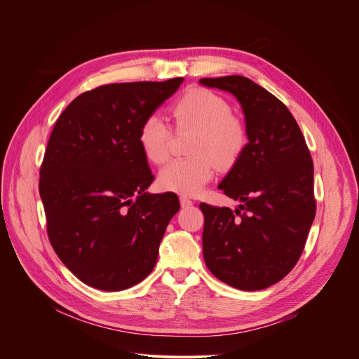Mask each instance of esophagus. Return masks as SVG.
Returning a JSON list of instances; mask_svg holds the SVG:
<instances>
[{"label": "esophagus", "mask_w": 359, "mask_h": 359, "mask_svg": "<svg viewBox=\"0 0 359 359\" xmlns=\"http://www.w3.org/2000/svg\"><path fill=\"white\" fill-rule=\"evenodd\" d=\"M180 206L183 209H187V208L193 206V201L189 197H186V196H180Z\"/></svg>", "instance_id": "34e87169"}]
</instances>
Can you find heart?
Here are the masks:
<instances>
[{
    "instance_id": "heart-1",
    "label": "heart",
    "mask_w": 359,
    "mask_h": 359,
    "mask_svg": "<svg viewBox=\"0 0 359 359\" xmlns=\"http://www.w3.org/2000/svg\"><path fill=\"white\" fill-rule=\"evenodd\" d=\"M177 132L196 130L191 140L194 156L175 159L159 173L163 190L193 196L200 193L216 173V163L227 168L237 162L248 136L244 123L233 115L229 102L204 88H194L172 107ZM173 132L158 114L146 116L139 128V144L151 163L170 156Z\"/></svg>"
}]
</instances>
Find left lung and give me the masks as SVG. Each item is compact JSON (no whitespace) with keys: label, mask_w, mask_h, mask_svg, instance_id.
<instances>
[{"label":"left lung","mask_w":359,"mask_h":359,"mask_svg":"<svg viewBox=\"0 0 359 359\" xmlns=\"http://www.w3.org/2000/svg\"><path fill=\"white\" fill-rule=\"evenodd\" d=\"M233 93L245 116L248 143L224 180L238 209L200 203L203 255L220 281L243 290L267 288L298 263L316 217L314 165L304 135L283 102L240 75L201 78Z\"/></svg>","instance_id":"8db88e82"}]
</instances>
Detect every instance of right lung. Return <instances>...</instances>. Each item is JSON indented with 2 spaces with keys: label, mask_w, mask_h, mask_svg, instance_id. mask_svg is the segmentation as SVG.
<instances>
[{
  "label": "right lung",
  "mask_w": 359,
  "mask_h": 359,
  "mask_svg": "<svg viewBox=\"0 0 359 359\" xmlns=\"http://www.w3.org/2000/svg\"><path fill=\"white\" fill-rule=\"evenodd\" d=\"M182 82L100 85L76 96L50 132L39 170L46 233L61 262L86 285L126 290L156 264L180 203L175 193L144 191L155 176L139 128Z\"/></svg>",
  "instance_id": "1"
}]
</instances>
